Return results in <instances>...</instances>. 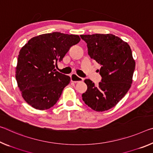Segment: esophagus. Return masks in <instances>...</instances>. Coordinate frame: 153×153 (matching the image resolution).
Wrapping results in <instances>:
<instances>
[{
    "label": "esophagus",
    "mask_w": 153,
    "mask_h": 153,
    "mask_svg": "<svg viewBox=\"0 0 153 153\" xmlns=\"http://www.w3.org/2000/svg\"><path fill=\"white\" fill-rule=\"evenodd\" d=\"M70 77H71V80L73 82H75V83H76V82H78L83 81V78H82V77H81L78 76L76 74H71Z\"/></svg>",
    "instance_id": "34e87169"
}]
</instances>
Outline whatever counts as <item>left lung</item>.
Masks as SVG:
<instances>
[{
    "label": "left lung",
    "instance_id": "left-lung-1",
    "mask_svg": "<svg viewBox=\"0 0 153 153\" xmlns=\"http://www.w3.org/2000/svg\"><path fill=\"white\" fill-rule=\"evenodd\" d=\"M88 54L101 65V82L97 86L91 79L84 80L87 90L82 99L88 107L103 111L114 107L124 97L132 84L135 62L130 46L111 34L82 35Z\"/></svg>",
    "mask_w": 153,
    "mask_h": 153
}]
</instances>
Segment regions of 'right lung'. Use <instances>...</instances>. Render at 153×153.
Segmentation results:
<instances>
[{"label":"right lung","mask_w":153,"mask_h":153,"mask_svg":"<svg viewBox=\"0 0 153 153\" xmlns=\"http://www.w3.org/2000/svg\"><path fill=\"white\" fill-rule=\"evenodd\" d=\"M79 41L78 35L54 32L33 37L22 48L16 78L26 103L40 110L55 105L71 80L56 71L55 65Z\"/></svg>","instance_id":"right-lung-1"}]
</instances>
